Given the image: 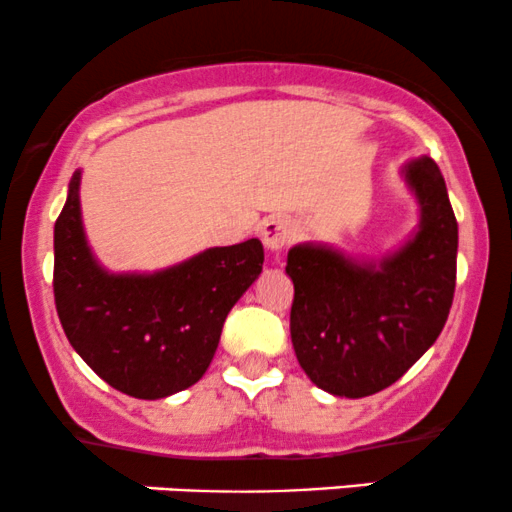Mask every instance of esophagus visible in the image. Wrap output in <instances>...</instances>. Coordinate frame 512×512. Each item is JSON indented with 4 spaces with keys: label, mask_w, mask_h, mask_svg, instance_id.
<instances>
[{
    "label": "esophagus",
    "mask_w": 512,
    "mask_h": 512,
    "mask_svg": "<svg viewBox=\"0 0 512 512\" xmlns=\"http://www.w3.org/2000/svg\"><path fill=\"white\" fill-rule=\"evenodd\" d=\"M260 238L264 248L276 252L286 248L296 238V228H293L291 219H286V216H269V219L260 223Z\"/></svg>",
    "instance_id": "obj_1"
}]
</instances>
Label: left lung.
<instances>
[{
  "instance_id": "8db88e82",
  "label": "left lung",
  "mask_w": 512,
  "mask_h": 512,
  "mask_svg": "<svg viewBox=\"0 0 512 512\" xmlns=\"http://www.w3.org/2000/svg\"><path fill=\"white\" fill-rule=\"evenodd\" d=\"M421 204V231L390 260L354 264L339 252L298 245L291 342L322 390L368 397L390 387L426 354L448 320L457 279V219L431 158L407 166Z\"/></svg>"
}]
</instances>
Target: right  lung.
<instances>
[{
    "label": "right lung",
    "instance_id": "obj_1",
    "mask_svg": "<svg viewBox=\"0 0 512 512\" xmlns=\"http://www.w3.org/2000/svg\"><path fill=\"white\" fill-rule=\"evenodd\" d=\"M257 238L151 276H113L86 248L79 173L55 221V305L76 354L115 390L161 399L207 373L221 327L262 272Z\"/></svg>",
    "mask_w": 512,
    "mask_h": 512
}]
</instances>
